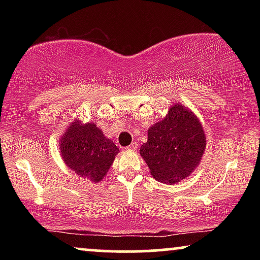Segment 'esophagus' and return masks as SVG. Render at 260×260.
Here are the masks:
<instances>
[{"mask_svg": "<svg viewBox=\"0 0 260 260\" xmlns=\"http://www.w3.org/2000/svg\"><path fill=\"white\" fill-rule=\"evenodd\" d=\"M136 149H137V143H136V142H133V143L129 145V147L125 148V150L126 151H134V150H136Z\"/></svg>", "mask_w": 260, "mask_h": 260, "instance_id": "34e87169", "label": "esophagus"}]
</instances>
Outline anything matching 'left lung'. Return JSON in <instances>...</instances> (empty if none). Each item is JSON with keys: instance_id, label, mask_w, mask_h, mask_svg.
<instances>
[{"instance_id": "1", "label": "left lung", "mask_w": 260, "mask_h": 260, "mask_svg": "<svg viewBox=\"0 0 260 260\" xmlns=\"http://www.w3.org/2000/svg\"><path fill=\"white\" fill-rule=\"evenodd\" d=\"M206 141L197 115L181 103H175L166 117L149 127L148 141L141 147L140 155L155 180L175 184L197 169Z\"/></svg>"}]
</instances>
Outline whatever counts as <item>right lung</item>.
<instances>
[{"instance_id":"right-lung-1","label":"right lung","mask_w":260,"mask_h":260,"mask_svg":"<svg viewBox=\"0 0 260 260\" xmlns=\"http://www.w3.org/2000/svg\"><path fill=\"white\" fill-rule=\"evenodd\" d=\"M59 150L67 168L97 183L106 176L119 149L105 137L95 123L72 120L59 140Z\"/></svg>"}]
</instances>
